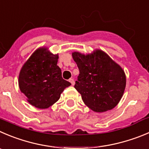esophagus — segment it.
<instances>
[{"instance_id": "1", "label": "esophagus", "mask_w": 149, "mask_h": 149, "mask_svg": "<svg viewBox=\"0 0 149 149\" xmlns=\"http://www.w3.org/2000/svg\"><path fill=\"white\" fill-rule=\"evenodd\" d=\"M69 81H70V82L71 83L72 85H74V84H75L74 79H69Z\"/></svg>"}]
</instances>
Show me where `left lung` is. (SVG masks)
Segmentation results:
<instances>
[{
	"label": "left lung",
	"instance_id": "8db88e82",
	"mask_svg": "<svg viewBox=\"0 0 149 149\" xmlns=\"http://www.w3.org/2000/svg\"><path fill=\"white\" fill-rule=\"evenodd\" d=\"M79 70L74 87L84 104L95 112H104L118 105L126 84L123 68L107 54L96 49L91 54L72 53Z\"/></svg>",
	"mask_w": 149,
	"mask_h": 149
}]
</instances>
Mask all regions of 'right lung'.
Listing matches in <instances>:
<instances>
[{
  "label": "right lung",
  "instance_id": "add662e5",
  "mask_svg": "<svg viewBox=\"0 0 149 149\" xmlns=\"http://www.w3.org/2000/svg\"><path fill=\"white\" fill-rule=\"evenodd\" d=\"M59 55L46 47L39 48L24 63L19 73L18 84L31 105L47 109L60 98L66 87L71 85L62 77L57 65Z\"/></svg>",
  "mask_w": 149,
  "mask_h": 149
}]
</instances>
